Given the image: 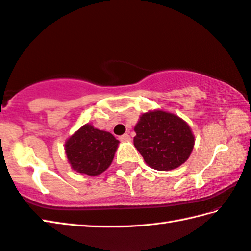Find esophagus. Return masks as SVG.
Masks as SVG:
<instances>
[{
  "instance_id": "34e87169",
  "label": "esophagus",
  "mask_w": 251,
  "mask_h": 251,
  "mask_svg": "<svg viewBox=\"0 0 251 251\" xmlns=\"http://www.w3.org/2000/svg\"><path fill=\"white\" fill-rule=\"evenodd\" d=\"M120 140L121 141H130V136L128 134H124L120 136Z\"/></svg>"
}]
</instances>
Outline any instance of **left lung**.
<instances>
[{
	"mask_svg": "<svg viewBox=\"0 0 251 251\" xmlns=\"http://www.w3.org/2000/svg\"><path fill=\"white\" fill-rule=\"evenodd\" d=\"M134 130L135 147L154 170L169 171L183 165L194 147V135L188 123L163 110L141 114Z\"/></svg>",
	"mask_w": 251,
	"mask_h": 251,
	"instance_id": "8db88e82",
	"label": "left lung"
}]
</instances>
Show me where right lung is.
<instances>
[{"instance_id":"1","label":"right lung","mask_w":251,"mask_h":251,"mask_svg":"<svg viewBox=\"0 0 251 251\" xmlns=\"http://www.w3.org/2000/svg\"><path fill=\"white\" fill-rule=\"evenodd\" d=\"M120 145L114 136L88 123L72 134L65 144L66 156L75 171L86 176H99L105 171Z\"/></svg>"}]
</instances>
